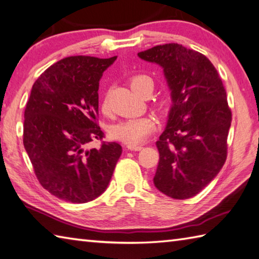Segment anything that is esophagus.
I'll use <instances>...</instances> for the list:
<instances>
[{
    "label": "esophagus",
    "mask_w": 259,
    "mask_h": 259,
    "mask_svg": "<svg viewBox=\"0 0 259 259\" xmlns=\"http://www.w3.org/2000/svg\"><path fill=\"white\" fill-rule=\"evenodd\" d=\"M142 149H143L142 145H127V150L130 151H141Z\"/></svg>",
    "instance_id": "1"
}]
</instances>
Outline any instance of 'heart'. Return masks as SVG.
Listing matches in <instances>:
<instances>
[{"instance_id": "obj_1", "label": "heart", "mask_w": 259, "mask_h": 259, "mask_svg": "<svg viewBox=\"0 0 259 259\" xmlns=\"http://www.w3.org/2000/svg\"><path fill=\"white\" fill-rule=\"evenodd\" d=\"M130 86L137 94H143L147 88L153 89V80L147 75H135L130 79ZM102 109L104 113L109 112V105L107 98L103 100ZM155 128L154 120L151 117H137L120 120V122L112 125L108 130L109 136L112 139L123 142L128 145H136L142 143L147 136H149Z\"/></svg>"}]
</instances>
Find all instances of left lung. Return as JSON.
Here are the masks:
<instances>
[{
	"label": "left lung",
	"mask_w": 259,
	"mask_h": 259,
	"mask_svg": "<svg viewBox=\"0 0 259 259\" xmlns=\"http://www.w3.org/2000/svg\"><path fill=\"white\" fill-rule=\"evenodd\" d=\"M137 56L163 68L171 91L153 182L173 199L194 197L226 162L231 112L223 81L207 57L182 45L156 46Z\"/></svg>",
	"instance_id": "left-lung-1"
}]
</instances>
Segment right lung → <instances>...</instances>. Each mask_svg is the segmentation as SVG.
Masks as SVG:
<instances>
[{"label": "right lung", "instance_id": "right-lung-1", "mask_svg": "<svg viewBox=\"0 0 259 259\" xmlns=\"http://www.w3.org/2000/svg\"><path fill=\"white\" fill-rule=\"evenodd\" d=\"M108 59L72 56L57 61L36 79L24 110L23 144L41 186L67 202L98 198L112 179L122 146L102 140L96 123L98 88Z\"/></svg>", "mask_w": 259, "mask_h": 259}]
</instances>
